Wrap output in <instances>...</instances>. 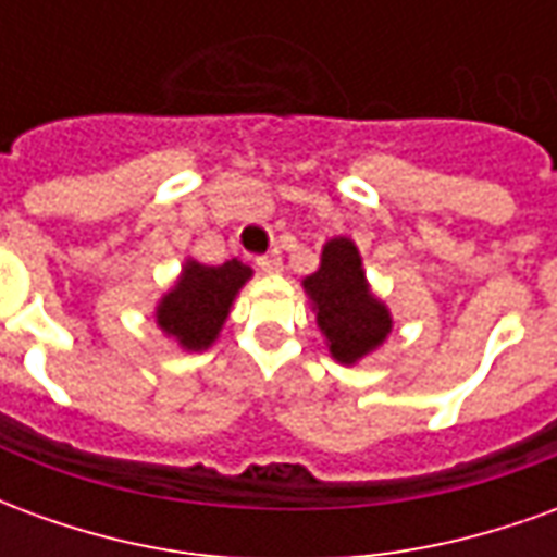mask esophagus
I'll list each match as a JSON object with an SVG mask.
<instances>
[{"instance_id":"obj_1","label":"esophagus","mask_w":557,"mask_h":557,"mask_svg":"<svg viewBox=\"0 0 557 557\" xmlns=\"http://www.w3.org/2000/svg\"><path fill=\"white\" fill-rule=\"evenodd\" d=\"M256 265H259V271H265V274H277L280 268H283V259H280L277 250H271V253L259 256Z\"/></svg>"}]
</instances>
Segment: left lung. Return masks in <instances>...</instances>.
Segmentation results:
<instances>
[{"mask_svg":"<svg viewBox=\"0 0 557 557\" xmlns=\"http://www.w3.org/2000/svg\"><path fill=\"white\" fill-rule=\"evenodd\" d=\"M304 289L339 363L361 361L391 334V313L367 286L361 253L349 238H331L322 247V265L304 280Z\"/></svg>","mask_w":557,"mask_h":557,"instance_id":"8db88e82","label":"left lung"}]
</instances>
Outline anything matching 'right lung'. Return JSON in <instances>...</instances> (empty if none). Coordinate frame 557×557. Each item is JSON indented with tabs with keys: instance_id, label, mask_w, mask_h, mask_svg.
Masks as SVG:
<instances>
[{
	"instance_id": "obj_1",
	"label": "right lung",
	"mask_w": 557,
	"mask_h": 557,
	"mask_svg": "<svg viewBox=\"0 0 557 557\" xmlns=\"http://www.w3.org/2000/svg\"><path fill=\"white\" fill-rule=\"evenodd\" d=\"M250 274L253 271L238 259L214 268L187 262L175 289L166 292L160 301L158 325L187 351L208 349L218 339L232 301Z\"/></svg>"
}]
</instances>
